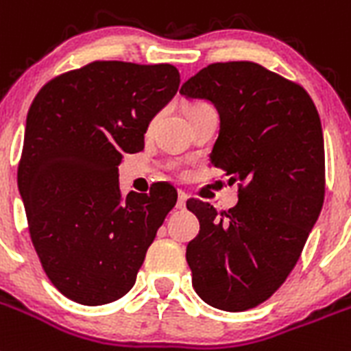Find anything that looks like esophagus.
Returning <instances> with one entry per match:
<instances>
[{
	"label": "esophagus",
	"instance_id": "1",
	"mask_svg": "<svg viewBox=\"0 0 351 351\" xmlns=\"http://www.w3.org/2000/svg\"><path fill=\"white\" fill-rule=\"evenodd\" d=\"M187 194L184 191H178V203H176V208L184 210L185 208V201H187Z\"/></svg>",
	"mask_w": 351,
	"mask_h": 351
}]
</instances>
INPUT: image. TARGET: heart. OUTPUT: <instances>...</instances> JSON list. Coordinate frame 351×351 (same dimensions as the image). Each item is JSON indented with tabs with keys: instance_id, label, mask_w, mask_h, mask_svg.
Returning a JSON list of instances; mask_svg holds the SVG:
<instances>
[{
	"instance_id": "heart-1",
	"label": "heart",
	"mask_w": 351,
	"mask_h": 351,
	"mask_svg": "<svg viewBox=\"0 0 351 351\" xmlns=\"http://www.w3.org/2000/svg\"><path fill=\"white\" fill-rule=\"evenodd\" d=\"M199 104H203V102H197V104H194V106H199ZM194 106H193V108H194Z\"/></svg>"
}]
</instances>
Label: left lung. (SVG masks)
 Returning <instances> with one entry per match:
<instances>
[{
	"mask_svg": "<svg viewBox=\"0 0 351 351\" xmlns=\"http://www.w3.org/2000/svg\"><path fill=\"white\" fill-rule=\"evenodd\" d=\"M180 93L215 104L221 130L210 164L239 184V203L221 215L205 201H187L199 221L185 252L193 286L217 309H252L281 288L322 212L318 111L300 84L254 62L212 63Z\"/></svg>",
	"mask_w": 351,
	"mask_h": 351,
	"instance_id": "8db88e82",
	"label": "left lung"
}]
</instances>
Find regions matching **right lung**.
<instances>
[{
	"instance_id": "add662e5",
	"label": "right lung",
	"mask_w": 351,
	"mask_h": 351,
	"mask_svg": "<svg viewBox=\"0 0 351 351\" xmlns=\"http://www.w3.org/2000/svg\"><path fill=\"white\" fill-rule=\"evenodd\" d=\"M178 84L169 63L97 60L56 75L33 99L17 184L45 276L74 302L123 297L176 205L166 182L123 196L118 164L145 148L148 123Z\"/></svg>"
}]
</instances>
